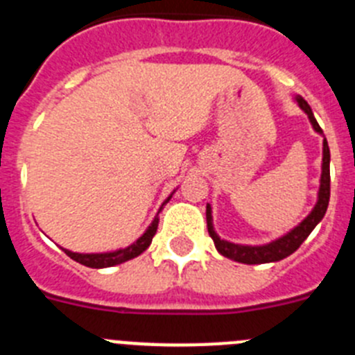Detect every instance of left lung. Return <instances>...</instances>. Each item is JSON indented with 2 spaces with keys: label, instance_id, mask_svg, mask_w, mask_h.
I'll return each instance as SVG.
<instances>
[{
  "label": "left lung",
  "instance_id": "obj_1",
  "mask_svg": "<svg viewBox=\"0 0 355 355\" xmlns=\"http://www.w3.org/2000/svg\"><path fill=\"white\" fill-rule=\"evenodd\" d=\"M295 101L299 103L300 108L304 110L311 121L313 128H315L316 133H324L322 128L318 126L315 115L311 112V106L307 105V101L304 97L297 96ZM329 163H331V153H329L327 140L324 139V158H322V178H320V190H318V200H316L315 208L309 215L300 222L297 227H293L290 233H286L284 236L277 238V240L266 243V245H238V243H231V241H225L218 238V234L213 231L211 224V206H206V222H208V233L209 236L215 241L216 250L225 256V258L233 259L238 263H245V265H261V263H274L281 261L286 256L293 254L295 250L302 245V241L306 240L309 234H311L313 229L316 227L322 218H324L325 211H327L329 206V197H331V171H329Z\"/></svg>",
  "mask_w": 355,
  "mask_h": 355
}]
</instances>
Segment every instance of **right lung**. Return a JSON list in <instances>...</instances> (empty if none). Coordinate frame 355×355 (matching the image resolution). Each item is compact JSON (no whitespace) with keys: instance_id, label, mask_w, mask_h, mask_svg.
Returning a JSON list of instances; mask_svg holds the SVG:
<instances>
[{"instance_id":"add662e5","label":"right lung","mask_w":355,"mask_h":355,"mask_svg":"<svg viewBox=\"0 0 355 355\" xmlns=\"http://www.w3.org/2000/svg\"><path fill=\"white\" fill-rule=\"evenodd\" d=\"M171 197H167V200H165L163 205H167L168 200H171ZM158 222H159V218L158 216H155L153 224L147 227V231L139 238V240L135 241V243H131L130 247H126V249H119V250H115V252L80 254V252H71V250H67V249H64V250L69 258L74 259V261H78V263H81V265H85V266H90V268H106V266L121 265V263L130 261V259L140 256V254H142L144 250L150 245L153 236L156 234V229H158Z\"/></svg>"}]
</instances>
